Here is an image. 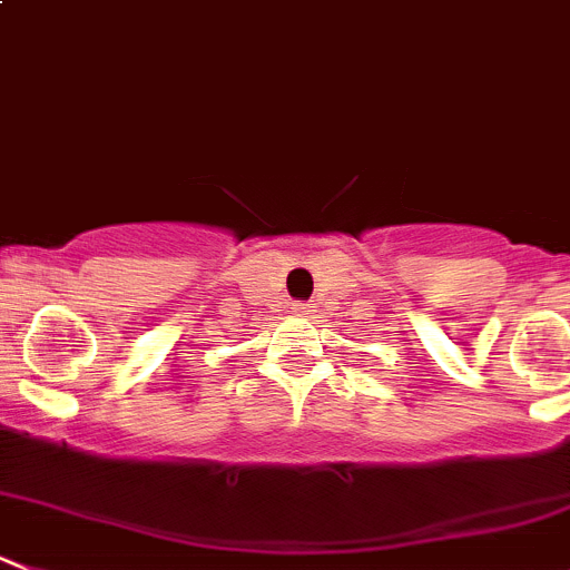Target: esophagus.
Listing matches in <instances>:
<instances>
[{
  "mask_svg": "<svg viewBox=\"0 0 570 570\" xmlns=\"http://www.w3.org/2000/svg\"><path fill=\"white\" fill-rule=\"evenodd\" d=\"M314 312H317V306H314V303H295L297 317H312Z\"/></svg>",
  "mask_w": 570,
  "mask_h": 570,
  "instance_id": "obj_1",
  "label": "esophagus"
}]
</instances>
